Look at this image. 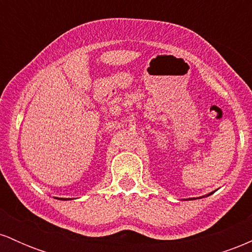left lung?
Returning a JSON list of instances; mask_svg holds the SVG:
<instances>
[{
  "mask_svg": "<svg viewBox=\"0 0 252 252\" xmlns=\"http://www.w3.org/2000/svg\"><path fill=\"white\" fill-rule=\"evenodd\" d=\"M213 193V192H212ZM212 193H210V194H207V196H209V195H211V194H212ZM193 199H195V198H193Z\"/></svg>",
  "mask_w": 252,
  "mask_h": 252,
  "instance_id": "obj_1",
  "label": "left lung"
}]
</instances>
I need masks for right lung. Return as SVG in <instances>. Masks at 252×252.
Masks as SVG:
<instances>
[{"instance_id":"add662e5","label":"right lung","mask_w":252,"mask_h":252,"mask_svg":"<svg viewBox=\"0 0 252 252\" xmlns=\"http://www.w3.org/2000/svg\"><path fill=\"white\" fill-rule=\"evenodd\" d=\"M58 199H59V198H58ZM60 199H62V200H67V199H63V198H60Z\"/></svg>"}]
</instances>
